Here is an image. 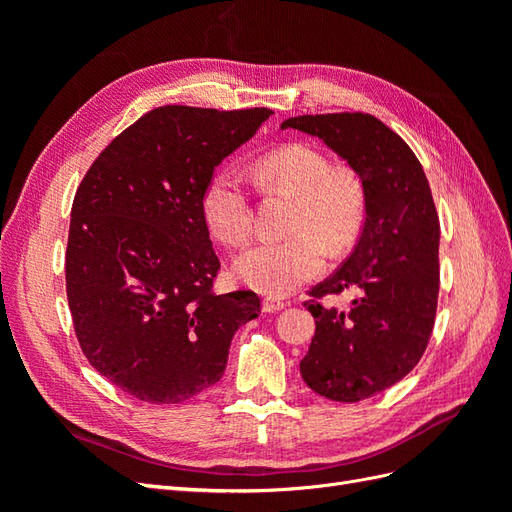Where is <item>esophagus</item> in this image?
Segmentation results:
<instances>
[{
  "label": "esophagus",
  "instance_id": "1",
  "mask_svg": "<svg viewBox=\"0 0 512 512\" xmlns=\"http://www.w3.org/2000/svg\"><path fill=\"white\" fill-rule=\"evenodd\" d=\"M284 307H286V303L280 301V299H265V301H262V312H267V314L280 312V309H284Z\"/></svg>",
  "mask_w": 512,
  "mask_h": 512
}]
</instances>
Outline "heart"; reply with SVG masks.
<instances>
[{
    "instance_id": "1",
    "label": "heart",
    "mask_w": 512,
    "mask_h": 512,
    "mask_svg": "<svg viewBox=\"0 0 512 512\" xmlns=\"http://www.w3.org/2000/svg\"><path fill=\"white\" fill-rule=\"evenodd\" d=\"M262 190L294 196L290 232L284 241H262L235 260V275L269 297H284L316 277L324 265V245L333 254L359 239L367 190L363 177L322 149L290 143L267 151L254 164ZM203 218L211 235L239 247L254 232V207L241 177L230 168L215 173L203 192Z\"/></svg>"
}]
</instances>
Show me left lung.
Segmentation results:
<instances>
[{"mask_svg":"<svg viewBox=\"0 0 512 512\" xmlns=\"http://www.w3.org/2000/svg\"><path fill=\"white\" fill-rule=\"evenodd\" d=\"M318 136L363 177L367 213L354 252L309 290L316 333L301 361L314 393L354 404L408 376L429 344L440 288V224L429 181L404 138L367 113L301 115L282 123ZM357 290L350 310L317 303Z\"/></svg>","mask_w":512,"mask_h":512,"instance_id":"1","label":"left lung"}]
</instances>
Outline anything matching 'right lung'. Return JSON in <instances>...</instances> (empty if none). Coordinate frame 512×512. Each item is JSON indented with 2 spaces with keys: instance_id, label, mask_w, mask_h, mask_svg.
<instances>
[{
  "instance_id": "1",
  "label": "right lung",
  "mask_w": 512,
  "mask_h": 512,
  "mask_svg": "<svg viewBox=\"0 0 512 512\" xmlns=\"http://www.w3.org/2000/svg\"><path fill=\"white\" fill-rule=\"evenodd\" d=\"M269 108L160 106L123 130L76 190L66 292L87 361L128 395L181 404L224 376L252 290L215 294L220 271L203 218L213 170Z\"/></svg>"
}]
</instances>
